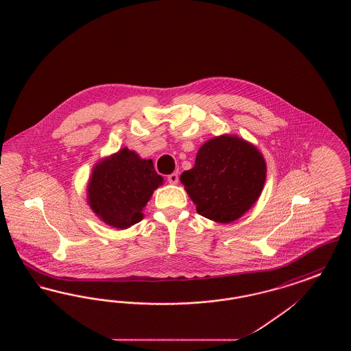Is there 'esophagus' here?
I'll list each match as a JSON object with an SVG mask.
<instances>
[{
	"instance_id": "1",
	"label": "esophagus",
	"mask_w": 351,
	"mask_h": 351,
	"mask_svg": "<svg viewBox=\"0 0 351 351\" xmlns=\"http://www.w3.org/2000/svg\"><path fill=\"white\" fill-rule=\"evenodd\" d=\"M168 182L169 184H178L179 183V173L178 172H173L168 176Z\"/></svg>"
}]
</instances>
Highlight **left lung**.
I'll list each match as a JSON object with an SVG mask.
<instances>
[{
  "mask_svg": "<svg viewBox=\"0 0 351 351\" xmlns=\"http://www.w3.org/2000/svg\"><path fill=\"white\" fill-rule=\"evenodd\" d=\"M267 175L262 152L250 142L222 134L201 146L195 167L180 180L197 213L218 223L242 217L259 199Z\"/></svg>",
  "mask_w": 351,
  "mask_h": 351,
  "instance_id": "left-lung-1",
  "label": "left lung"
}]
</instances>
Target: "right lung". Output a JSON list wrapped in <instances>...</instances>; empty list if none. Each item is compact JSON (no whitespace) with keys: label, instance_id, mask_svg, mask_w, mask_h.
<instances>
[{"label":"right lung","instance_id":"add662e5","mask_svg":"<svg viewBox=\"0 0 351 351\" xmlns=\"http://www.w3.org/2000/svg\"><path fill=\"white\" fill-rule=\"evenodd\" d=\"M162 184L151 159L123 147L92 168L86 202L104 223L123 230L143 219L146 204Z\"/></svg>","mask_w":351,"mask_h":351}]
</instances>
